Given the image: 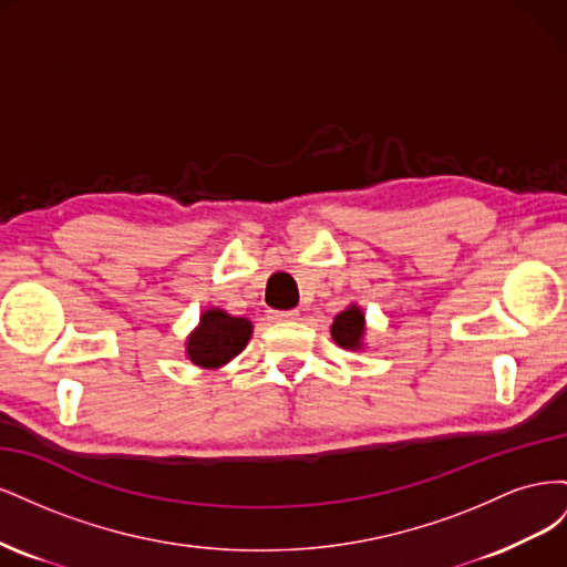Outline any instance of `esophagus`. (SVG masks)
<instances>
[{"label":"esophagus","mask_w":567,"mask_h":567,"mask_svg":"<svg viewBox=\"0 0 567 567\" xmlns=\"http://www.w3.org/2000/svg\"><path fill=\"white\" fill-rule=\"evenodd\" d=\"M269 319L271 321H296L298 319V310H271Z\"/></svg>","instance_id":"obj_1"}]
</instances>
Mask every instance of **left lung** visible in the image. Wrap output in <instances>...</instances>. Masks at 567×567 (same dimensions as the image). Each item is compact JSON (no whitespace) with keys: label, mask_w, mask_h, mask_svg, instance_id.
<instances>
[{"label":"left lung","mask_w":567,"mask_h":567,"mask_svg":"<svg viewBox=\"0 0 567 567\" xmlns=\"http://www.w3.org/2000/svg\"><path fill=\"white\" fill-rule=\"evenodd\" d=\"M364 331H367V319L359 305H350L348 310H342L333 323H331V336L340 348L346 350H362L364 348Z\"/></svg>","instance_id":"1"}]
</instances>
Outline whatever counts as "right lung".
Returning <instances> with one entry per match:
<instances>
[{
	"label": "right lung",
	"instance_id": "right-lung-1",
	"mask_svg": "<svg viewBox=\"0 0 567 567\" xmlns=\"http://www.w3.org/2000/svg\"><path fill=\"white\" fill-rule=\"evenodd\" d=\"M250 336L252 323L246 317H231L219 307H210L186 338V357L200 369H219L248 346Z\"/></svg>",
	"mask_w": 567,
	"mask_h": 567
}]
</instances>
